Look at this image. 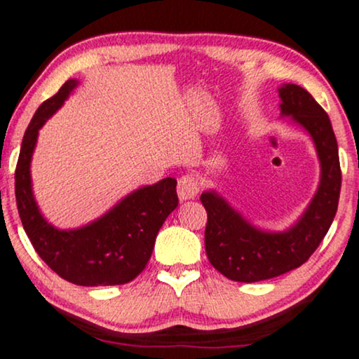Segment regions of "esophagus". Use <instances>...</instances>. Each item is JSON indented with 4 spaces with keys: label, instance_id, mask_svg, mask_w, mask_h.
<instances>
[{
    "label": "esophagus",
    "instance_id": "34e87169",
    "mask_svg": "<svg viewBox=\"0 0 359 359\" xmlns=\"http://www.w3.org/2000/svg\"><path fill=\"white\" fill-rule=\"evenodd\" d=\"M199 193V181L193 173H186L178 180V196L181 201L194 199Z\"/></svg>",
    "mask_w": 359,
    "mask_h": 359
}]
</instances>
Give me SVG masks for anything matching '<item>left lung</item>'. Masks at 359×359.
Segmentation results:
<instances>
[{"label": "left lung", "instance_id": "obj_1", "mask_svg": "<svg viewBox=\"0 0 359 359\" xmlns=\"http://www.w3.org/2000/svg\"><path fill=\"white\" fill-rule=\"evenodd\" d=\"M282 114L292 115L313 138L322 181L304 217L287 232H262L244 221L216 193H203L208 212L204 245L209 262L236 282L267 280L300 267L315 252L334 219L341 189L338 143L327 111L304 87L280 88Z\"/></svg>", "mask_w": 359, "mask_h": 359}]
</instances>
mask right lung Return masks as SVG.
Segmentation results:
<instances>
[{
    "instance_id": "obj_1",
    "label": "right lung",
    "mask_w": 359,
    "mask_h": 359,
    "mask_svg": "<svg viewBox=\"0 0 359 359\" xmlns=\"http://www.w3.org/2000/svg\"><path fill=\"white\" fill-rule=\"evenodd\" d=\"M77 86L67 81L41 104L27 125L15 171L16 204L22 227L39 257L64 280L82 287L123 285L143 272L158 231L178 206L176 180L165 178L123 199L99 221L76 231H59L39 214L31 191L29 163L39 128Z\"/></svg>"
}]
</instances>
